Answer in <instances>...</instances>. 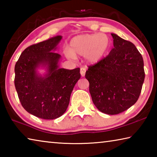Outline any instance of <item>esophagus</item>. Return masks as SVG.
Returning a JSON list of instances; mask_svg holds the SVG:
<instances>
[{"label": "esophagus", "mask_w": 157, "mask_h": 157, "mask_svg": "<svg viewBox=\"0 0 157 157\" xmlns=\"http://www.w3.org/2000/svg\"><path fill=\"white\" fill-rule=\"evenodd\" d=\"M86 68H84V67H82L80 68V74H81V75L82 77H84L85 75V73H86Z\"/></svg>", "instance_id": "34e87169"}]
</instances>
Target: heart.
<instances>
[{
  "label": "heart",
  "mask_w": 157,
  "mask_h": 157,
  "mask_svg": "<svg viewBox=\"0 0 157 157\" xmlns=\"http://www.w3.org/2000/svg\"><path fill=\"white\" fill-rule=\"evenodd\" d=\"M110 40L105 34H86L71 39L70 49L65 50V55L73 59L75 56L85 57L87 62L95 64L102 60L110 49Z\"/></svg>",
  "instance_id": "obj_1"
}]
</instances>
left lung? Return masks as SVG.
<instances>
[{"instance_id": "8db88e82", "label": "left lung", "mask_w": 157, "mask_h": 157, "mask_svg": "<svg viewBox=\"0 0 157 157\" xmlns=\"http://www.w3.org/2000/svg\"><path fill=\"white\" fill-rule=\"evenodd\" d=\"M113 48L100 62L89 66L93 102L101 112L115 115L136 102L145 79L142 55L132 42L111 33Z\"/></svg>"}]
</instances>
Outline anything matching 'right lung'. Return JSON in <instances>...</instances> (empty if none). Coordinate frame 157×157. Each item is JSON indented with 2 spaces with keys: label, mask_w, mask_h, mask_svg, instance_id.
<instances>
[{
  "label": "right lung",
  "mask_w": 157,
  "mask_h": 157,
  "mask_svg": "<svg viewBox=\"0 0 157 157\" xmlns=\"http://www.w3.org/2000/svg\"><path fill=\"white\" fill-rule=\"evenodd\" d=\"M62 39L58 35L28 47L14 68V85L23 107L46 120L57 118L65 113L71 93L81 77L79 68H59L61 55L55 50ZM40 67L46 69L44 75L38 73Z\"/></svg>",
  "instance_id": "1"
}]
</instances>
